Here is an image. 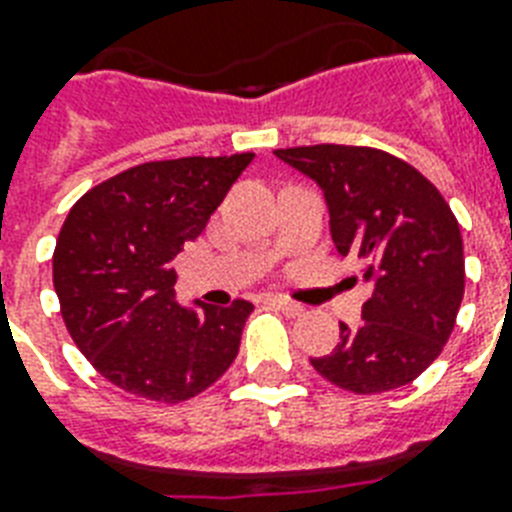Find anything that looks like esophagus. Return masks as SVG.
Instances as JSON below:
<instances>
[{"label":"esophagus","mask_w":512,"mask_h":512,"mask_svg":"<svg viewBox=\"0 0 512 512\" xmlns=\"http://www.w3.org/2000/svg\"><path fill=\"white\" fill-rule=\"evenodd\" d=\"M268 305H273V308H279L281 313H287V316H303V305L295 303V300H289V297L284 295H271L268 297Z\"/></svg>","instance_id":"34e87169"}]
</instances>
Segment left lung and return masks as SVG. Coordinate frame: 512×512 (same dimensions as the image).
<instances>
[{"label": "left lung", "mask_w": 512, "mask_h": 512, "mask_svg": "<svg viewBox=\"0 0 512 512\" xmlns=\"http://www.w3.org/2000/svg\"><path fill=\"white\" fill-rule=\"evenodd\" d=\"M276 156L319 183L335 252L374 284L364 321L340 324L337 348L311 358L313 369L358 396L409 385L441 356L465 295L457 217L428 177L380 148L321 143Z\"/></svg>", "instance_id": "obj_1"}]
</instances>
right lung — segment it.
<instances>
[{"mask_svg": "<svg viewBox=\"0 0 512 512\" xmlns=\"http://www.w3.org/2000/svg\"><path fill=\"white\" fill-rule=\"evenodd\" d=\"M255 154L146 162L84 193L52 255L60 316L116 388L162 404L199 396L239 353L255 305L175 303L172 260L204 231Z\"/></svg>", "mask_w": 512, "mask_h": 512, "instance_id": "right-lung-1", "label": "right lung"}]
</instances>
